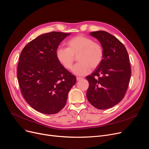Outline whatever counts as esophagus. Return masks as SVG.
Segmentation results:
<instances>
[{"label":"esophagus","instance_id":"obj_1","mask_svg":"<svg viewBox=\"0 0 149 149\" xmlns=\"http://www.w3.org/2000/svg\"><path fill=\"white\" fill-rule=\"evenodd\" d=\"M81 79H83V78H81V77H77V81H79V80H80Z\"/></svg>","mask_w":149,"mask_h":149}]
</instances>
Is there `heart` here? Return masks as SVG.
<instances>
[{
  "instance_id": "heart-1",
  "label": "heart",
  "mask_w": 149,
  "mask_h": 149,
  "mask_svg": "<svg viewBox=\"0 0 149 149\" xmlns=\"http://www.w3.org/2000/svg\"><path fill=\"white\" fill-rule=\"evenodd\" d=\"M68 48L60 47L56 50V58L66 69H71L77 57V61L72 68L76 75L84 76L92 69L98 67L103 58V49L101 45L93 39L82 35L74 36L67 42Z\"/></svg>"
}]
</instances>
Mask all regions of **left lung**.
I'll use <instances>...</instances> for the list:
<instances>
[{"label": "left lung", "mask_w": 149, "mask_h": 149, "mask_svg": "<svg viewBox=\"0 0 149 149\" xmlns=\"http://www.w3.org/2000/svg\"><path fill=\"white\" fill-rule=\"evenodd\" d=\"M103 49V58L91 75L86 92L89 102L99 109L110 108L119 103L126 93L131 77L128 54L118 38L105 31L91 32Z\"/></svg>", "instance_id": "left-lung-1"}]
</instances>
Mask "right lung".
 <instances>
[{"mask_svg": "<svg viewBox=\"0 0 149 149\" xmlns=\"http://www.w3.org/2000/svg\"><path fill=\"white\" fill-rule=\"evenodd\" d=\"M70 35L59 31L41 35L21 52L17 74L19 86L25 100L38 112L58 113L76 83L75 76L61 65L55 54L60 42Z\"/></svg>", "mask_w": 149, "mask_h": 149, "instance_id": "right-lung-1", "label": "right lung"}]
</instances>
